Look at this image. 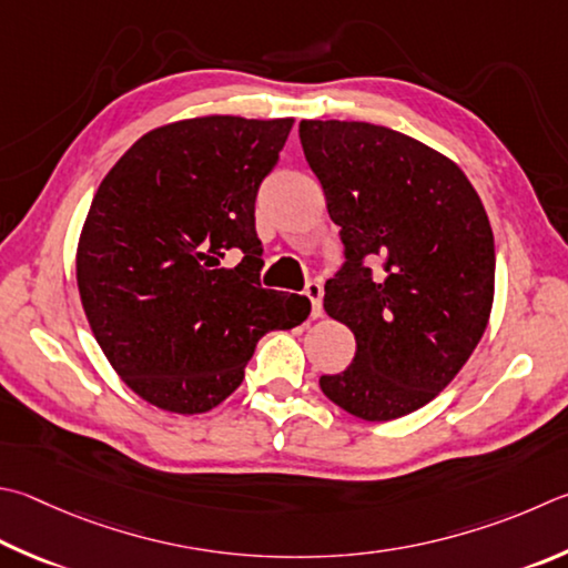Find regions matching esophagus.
<instances>
[{
  "label": "esophagus",
  "instance_id": "esophagus-1",
  "mask_svg": "<svg viewBox=\"0 0 568 568\" xmlns=\"http://www.w3.org/2000/svg\"><path fill=\"white\" fill-rule=\"evenodd\" d=\"M305 295L311 297V305H313L311 315L313 317H323V283H320V281L307 283L305 285Z\"/></svg>",
  "mask_w": 568,
  "mask_h": 568
}]
</instances>
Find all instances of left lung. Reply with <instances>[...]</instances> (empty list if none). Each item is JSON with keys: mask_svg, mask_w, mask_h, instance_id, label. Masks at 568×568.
Wrapping results in <instances>:
<instances>
[{"mask_svg": "<svg viewBox=\"0 0 568 568\" xmlns=\"http://www.w3.org/2000/svg\"><path fill=\"white\" fill-rule=\"evenodd\" d=\"M301 143L345 245L325 313L357 343L353 365L320 389L359 419L405 417L455 379L487 329V211L455 161L399 131L301 121Z\"/></svg>", "mask_w": 568, "mask_h": 568, "instance_id": "left-lung-1", "label": "left lung"}]
</instances>
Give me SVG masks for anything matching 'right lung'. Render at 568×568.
Listing matches in <instances>:
<instances>
[{"instance_id":"right-lung-1","label":"right lung","mask_w":568,"mask_h":568,"mask_svg":"<svg viewBox=\"0 0 568 568\" xmlns=\"http://www.w3.org/2000/svg\"><path fill=\"white\" fill-rule=\"evenodd\" d=\"M293 119L203 116L141 136L91 201L77 283L91 333L139 397L209 412L243 383L257 339L311 315L265 291L255 195ZM239 250L235 268L222 257Z\"/></svg>"}]
</instances>
